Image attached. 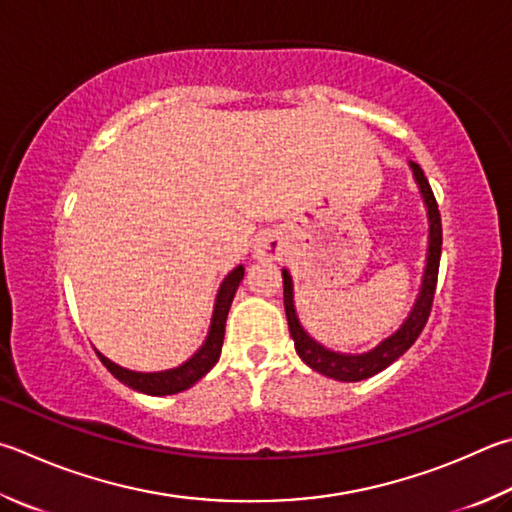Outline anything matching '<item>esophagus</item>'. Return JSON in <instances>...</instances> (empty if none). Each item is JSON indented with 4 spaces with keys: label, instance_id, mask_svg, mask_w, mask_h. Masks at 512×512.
<instances>
[{
    "label": "esophagus",
    "instance_id": "34e87169",
    "mask_svg": "<svg viewBox=\"0 0 512 512\" xmlns=\"http://www.w3.org/2000/svg\"><path fill=\"white\" fill-rule=\"evenodd\" d=\"M277 250H280V241H277L273 235H262L255 244V257L271 259L277 255Z\"/></svg>",
    "mask_w": 512,
    "mask_h": 512
}]
</instances>
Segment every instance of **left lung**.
Wrapping results in <instances>:
<instances>
[{
    "instance_id": "left-lung-1",
    "label": "left lung",
    "mask_w": 512,
    "mask_h": 512,
    "mask_svg": "<svg viewBox=\"0 0 512 512\" xmlns=\"http://www.w3.org/2000/svg\"><path fill=\"white\" fill-rule=\"evenodd\" d=\"M410 167L414 172V179L418 183V190L423 194L425 208H427V221H430V237H427V264L423 273V284L418 291L416 302L412 306L410 315H407L401 329H396L392 336L385 338L378 347H374L367 353H338L327 347H322L320 342H315L309 333L302 329L300 320H297L295 304H293V282L291 275L284 268L282 280H284V311L288 320V331L295 342V351L306 365L313 371H318L322 376H329L333 380H342V383H358L376 376L378 371L387 369L394 360H398L403 353L410 349L416 338L421 336L427 318H430L434 291H436V277H439V262H441V244H443V230H441V215L439 206H436L434 192L427 183L421 167L410 161Z\"/></svg>"
}]
</instances>
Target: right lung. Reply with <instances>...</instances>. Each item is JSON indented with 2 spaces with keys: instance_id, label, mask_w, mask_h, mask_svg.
Returning a JSON list of instances; mask_svg holds the SVG:
<instances>
[{
  "instance_id": "add662e5",
  "label": "right lung",
  "mask_w": 512,
  "mask_h": 512,
  "mask_svg": "<svg viewBox=\"0 0 512 512\" xmlns=\"http://www.w3.org/2000/svg\"><path fill=\"white\" fill-rule=\"evenodd\" d=\"M241 280H244V266H237L235 271H230L226 275V280L221 282L208 338L203 342V347L194 353L190 360H185L181 367H174L167 371H154V374H141V371H132L116 365V362H111L109 358L102 356L100 351H96L100 362L111 371V376H116L120 383L136 389V392H143L150 396H167V394H179L183 389H190L197 380H201L212 367L217 365V360L221 356V345H224L226 318H228L232 297H235Z\"/></svg>"
}]
</instances>
